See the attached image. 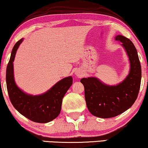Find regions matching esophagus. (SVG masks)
<instances>
[{
	"instance_id": "34e87169",
	"label": "esophagus",
	"mask_w": 148,
	"mask_h": 148,
	"mask_svg": "<svg viewBox=\"0 0 148 148\" xmlns=\"http://www.w3.org/2000/svg\"><path fill=\"white\" fill-rule=\"evenodd\" d=\"M82 73L81 72H76V75L77 76V77H80V76H82Z\"/></svg>"
}]
</instances>
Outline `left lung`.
<instances>
[{"label":"left lung","instance_id":"8db88e82","mask_svg":"<svg viewBox=\"0 0 148 148\" xmlns=\"http://www.w3.org/2000/svg\"><path fill=\"white\" fill-rule=\"evenodd\" d=\"M115 40L122 43L130 60V70L126 79L116 86L104 85L93 77L80 79L85 87L88 110L101 118L115 117L131 107L137 98L141 85V63L135 46L122 35H117Z\"/></svg>","mask_w":148,"mask_h":148}]
</instances>
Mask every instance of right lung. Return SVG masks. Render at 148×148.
<instances>
[{"label":"right lung","instance_id":"1","mask_svg":"<svg viewBox=\"0 0 148 148\" xmlns=\"http://www.w3.org/2000/svg\"><path fill=\"white\" fill-rule=\"evenodd\" d=\"M22 42V39L14 45L7 67L6 83L9 99L17 111L30 120L37 123L49 122L60 113L63 98L72 85L73 79L72 76L63 78L40 96L24 93L15 83L13 66L17 49Z\"/></svg>","mask_w":148,"mask_h":148}]
</instances>
